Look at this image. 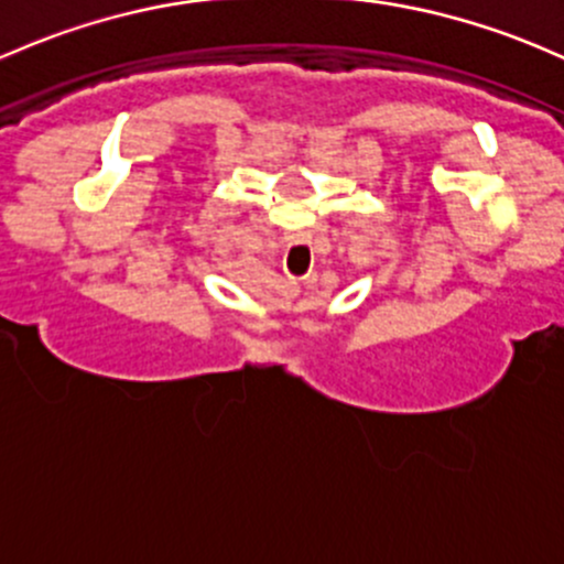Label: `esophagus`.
I'll use <instances>...</instances> for the list:
<instances>
[{
	"instance_id": "1",
	"label": "esophagus",
	"mask_w": 564,
	"mask_h": 564,
	"mask_svg": "<svg viewBox=\"0 0 564 564\" xmlns=\"http://www.w3.org/2000/svg\"><path fill=\"white\" fill-rule=\"evenodd\" d=\"M297 329H311V318H297Z\"/></svg>"
}]
</instances>
